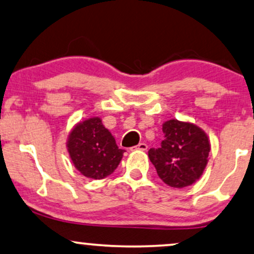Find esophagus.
Here are the masks:
<instances>
[{
	"mask_svg": "<svg viewBox=\"0 0 254 254\" xmlns=\"http://www.w3.org/2000/svg\"><path fill=\"white\" fill-rule=\"evenodd\" d=\"M147 148H148V146H147L146 143L141 142V143H139V145H137V146L133 147L132 151H133V149H137V151H147Z\"/></svg>",
	"mask_w": 254,
	"mask_h": 254,
	"instance_id": "1",
	"label": "esophagus"
}]
</instances>
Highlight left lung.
I'll list each match as a JSON object with an SVG mask.
<instances>
[{"mask_svg": "<svg viewBox=\"0 0 254 254\" xmlns=\"http://www.w3.org/2000/svg\"><path fill=\"white\" fill-rule=\"evenodd\" d=\"M162 132L161 146L149 149V160L166 185L174 189L190 186L201 177L208 162L207 134L196 125L177 119L164 122Z\"/></svg>", "mask_w": 254, "mask_h": 254, "instance_id": "left-lung-1", "label": "left lung"}]
</instances>
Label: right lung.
Instances as JSON below:
<instances>
[{"instance_id": "add662e5", "label": "right lung", "mask_w": 254, "mask_h": 254, "mask_svg": "<svg viewBox=\"0 0 254 254\" xmlns=\"http://www.w3.org/2000/svg\"><path fill=\"white\" fill-rule=\"evenodd\" d=\"M67 149L77 171L90 179H103L111 175L120 164L124 149L102 125L101 119H87L69 133Z\"/></svg>"}]
</instances>
